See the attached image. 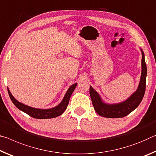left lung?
Returning a JSON list of instances; mask_svg holds the SVG:
<instances>
[{
  "instance_id": "1",
  "label": "left lung",
  "mask_w": 156,
  "mask_h": 156,
  "mask_svg": "<svg viewBox=\"0 0 156 156\" xmlns=\"http://www.w3.org/2000/svg\"><path fill=\"white\" fill-rule=\"evenodd\" d=\"M142 51V73L140 81L137 90L131 97L123 102L119 104H109L102 101L100 95L90 86V95L95 111L99 115L108 118H119L124 117L134 111L139 106L144 95L146 89L147 65L145 63L144 54Z\"/></svg>"
}]
</instances>
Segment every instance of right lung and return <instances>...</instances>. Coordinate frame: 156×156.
I'll return each instance as SVG.
<instances>
[{"label": "right lung", "instance_id": "1", "mask_svg": "<svg viewBox=\"0 0 156 156\" xmlns=\"http://www.w3.org/2000/svg\"><path fill=\"white\" fill-rule=\"evenodd\" d=\"M76 85H77L76 83H74L68 88V90L66 92L62 101H61L58 106L55 107V108L49 109L35 108H32V107L28 106L27 105H25V104L20 103L19 101H17L16 99L14 98L13 95H12L11 93H10L8 88H7V90H8L9 98L11 99L12 101L13 102L14 105L19 110H20V111H22L23 112H24V113L29 115L30 116L34 117V118L50 119L61 115L66 111V109L67 108V106L68 105L69 100H70L71 95L73 94V91L75 90Z\"/></svg>", "mask_w": 156, "mask_h": 156}]
</instances>
